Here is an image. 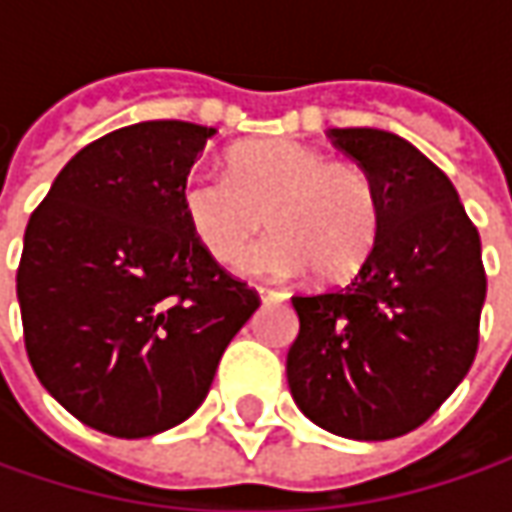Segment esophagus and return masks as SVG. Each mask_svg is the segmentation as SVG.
<instances>
[{"label": "esophagus", "mask_w": 512, "mask_h": 512, "mask_svg": "<svg viewBox=\"0 0 512 512\" xmlns=\"http://www.w3.org/2000/svg\"><path fill=\"white\" fill-rule=\"evenodd\" d=\"M287 293L282 290H276V287H259V299L262 302H276V299H285Z\"/></svg>", "instance_id": "1"}]
</instances>
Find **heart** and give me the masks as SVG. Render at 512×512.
<instances>
[{
	"label": "heart",
	"instance_id": "1",
	"mask_svg": "<svg viewBox=\"0 0 512 512\" xmlns=\"http://www.w3.org/2000/svg\"><path fill=\"white\" fill-rule=\"evenodd\" d=\"M182 210L207 253L230 265L268 222L274 233L242 259L253 276L347 282L382 233V196L359 165L287 139L250 142L227 153V173L193 170Z\"/></svg>",
	"mask_w": 512,
	"mask_h": 512
}]
</instances>
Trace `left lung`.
Returning a JSON list of instances; mask_svg holds the SVG:
<instances>
[{
	"instance_id": "obj_1",
	"label": "left lung",
	"mask_w": 512,
	"mask_h": 512,
	"mask_svg": "<svg viewBox=\"0 0 512 512\" xmlns=\"http://www.w3.org/2000/svg\"><path fill=\"white\" fill-rule=\"evenodd\" d=\"M330 139L379 187L382 233L350 285L293 296L287 384L313 424L384 442L427 422L476 359L482 239L453 182L407 139L376 128Z\"/></svg>"
}]
</instances>
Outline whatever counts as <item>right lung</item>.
Here are the masks:
<instances>
[{
    "instance_id": "obj_1",
    "label": "right lung",
    "mask_w": 512,
    "mask_h": 512,
    "mask_svg": "<svg viewBox=\"0 0 512 512\" xmlns=\"http://www.w3.org/2000/svg\"><path fill=\"white\" fill-rule=\"evenodd\" d=\"M213 133L176 119L113 130L59 170L25 227L16 296L33 373L108 436L145 439L193 416L259 307L182 210Z\"/></svg>"
}]
</instances>
